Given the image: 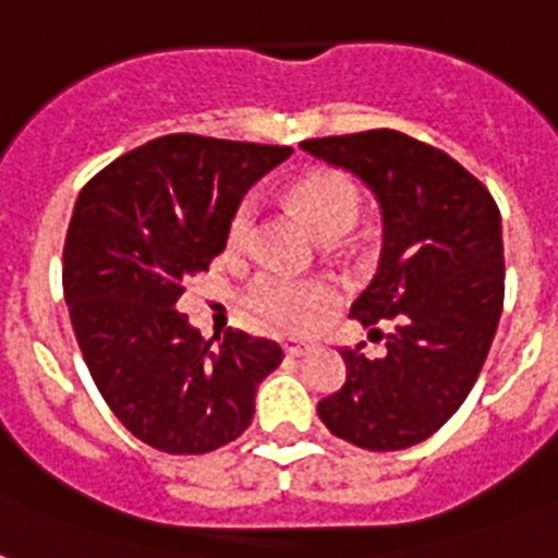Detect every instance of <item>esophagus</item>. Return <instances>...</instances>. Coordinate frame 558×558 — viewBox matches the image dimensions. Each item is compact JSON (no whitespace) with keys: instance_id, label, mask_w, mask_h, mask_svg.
Segmentation results:
<instances>
[{"instance_id":"34e87169","label":"esophagus","mask_w":558,"mask_h":558,"mask_svg":"<svg viewBox=\"0 0 558 558\" xmlns=\"http://www.w3.org/2000/svg\"><path fill=\"white\" fill-rule=\"evenodd\" d=\"M283 350H287V356H306L313 344H306V341H298V339H287L283 341Z\"/></svg>"}]
</instances>
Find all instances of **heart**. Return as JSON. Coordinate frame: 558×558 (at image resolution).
I'll list each match as a JSON object with an SVG mask.
<instances>
[{"mask_svg": "<svg viewBox=\"0 0 558 558\" xmlns=\"http://www.w3.org/2000/svg\"><path fill=\"white\" fill-rule=\"evenodd\" d=\"M295 199L304 208L306 219L322 236L348 234L359 217V191L353 182L339 173H310L295 185ZM254 205L243 202L228 222V245L240 252L252 240ZM332 292L318 280H298L280 271H263L245 289V304L260 315L263 322L301 330L313 324L330 306Z\"/></svg>", "mask_w": 558, "mask_h": 558, "instance_id": "b5f03b06", "label": "heart"}]
</instances>
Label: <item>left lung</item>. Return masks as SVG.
I'll return each instance as SVG.
<instances>
[{"label":"left lung","mask_w":558,"mask_h":558,"mask_svg":"<svg viewBox=\"0 0 558 558\" xmlns=\"http://www.w3.org/2000/svg\"><path fill=\"white\" fill-rule=\"evenodd\" d=\"M301 150L373 193L379 269L350 315L365 327L397 318L381 359L365 356V341L341 350L348 381L318 402V416L359 449H408L463 405L493 348L504 306L501 214L463 165L397 130L313 138Z\"/></svg>","instance_id":"obj_1"}]
</instances>
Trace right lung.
Masks as SVG:
<instances>
[{
  "label": "right lung",
  "instance_id": "add662e5",
  "mask_svg": "<svg viewBox=\"0 0 558 558\" xmlns=\"http://www.w3.org/2000/svg\"><path fill=\"white\" fill-rule=\"evenodd\" d=\"M292 147L165 135L83 187L63 248L74 336L100 397L130 434L168 454H205L252 425L278 341L228 330L217 348L179 313L248 187Z\"/></svg>",
  "mask_w": 558,
  "mask_h": 558
}]
</instances>
